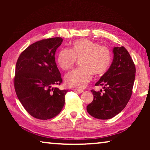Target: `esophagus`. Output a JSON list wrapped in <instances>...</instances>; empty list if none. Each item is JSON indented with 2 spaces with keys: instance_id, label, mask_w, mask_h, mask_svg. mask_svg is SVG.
<instances>
[{
  "instance_id": "esophagus-1",
  "label": "esophagus",
  "mask_w": 150,
  "mask_h": 150,
  "mask_svg": "<svg viewBox=\"0 0 150 150\" xmlns=\"http://www.w3.org/2000/svg\"><path fill=\"white\" fill-rule=\"evenodd\" d=\"M74 91L77 92V93H82L83 92V89H74Z\"/></svg>"
}]
</instances>
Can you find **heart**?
<instances>
[{
    "mask_svg": "<svg viewBox=\"0 0 150 150\" xmlns=\"http://www.w3.org/2000/svg\"><path fill=\"white\" fill-rule=\"evenodd\" d=\"M80 59L81 68L65 76V83L69 87L83 89L91 80L93 73L96 76L104 74L111 63V53L107 47L89 40H81L74 42L70 50L61 49L57 61L61 69L67 70Z\"/></svg>",
    "mask_w": 150,
    "mask_h": 150,
    "instance_id": "heart-1",
    "label": "heart"
}]
</instances>
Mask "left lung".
<instances>
[{
	"mask_svg": "<svg viewBox=\"0 0 150 150\" xmlns=\"http://www.w3.org/2000/svg\"><path fill=\"white\" fill-rule=\"evenodd\" d=\"M112 52L111 65L95 85L103 86L104 93L91 90L93 100L87 106L90 115L100 120L120 113L130 100L134 85L136 68L128 50L124 46L115 47Z\"/></svg>",
	"mask_w": 150,
	"mask_h": 150,
	"instance_id": "obj_1",
	"label": "left lung"
}]
</instances>
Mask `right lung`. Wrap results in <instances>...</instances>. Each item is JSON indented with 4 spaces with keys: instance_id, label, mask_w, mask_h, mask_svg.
<instances>
[{
    "instance_id": "obj_1",
    "label": "right lung",
    "mask_w": 150,
    "mask_h": 150,
    "mask_svg": "<svg viewBox=\"0 0 150 150\" xmlns=\"http://www.w3.org/2000/svg\"><path fill=\"white\" fill-rule=\"evenodd\" d=\"M62 42L61 38H53L33 43L20 54L16 63V95L26 111L39 120L54 117L65 104L68 90L54 87L63 81L54 58Z\"/></svg>"
}]
</instances>
